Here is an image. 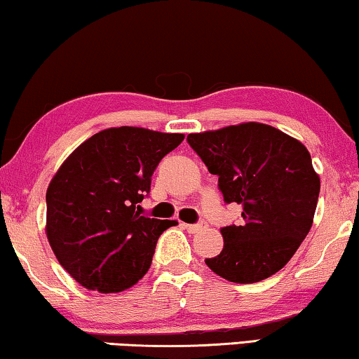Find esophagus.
<instances>
[{
    "label": "esophagus",
    "mask_w": 359,
    "mask_h": 359,
    "mask_svg": "<svg viewBox=\"0 0 359 359\" xmlns=\"http://www.w3.org/2000/svg\"><path fill=\"white\" fill-rule=\"evenodd\" d=\"M184 227L190 233H196V232H200V231H203V229L206 227V222L201 221V222H198V224H184Z\"/></svg>",
    "instance_id": "esophagus-1"
}]
</instances>
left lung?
Returning <instances> with one entry per match:
<instances>
[{
    "instance_id": "1",
    "label": "left lung",
    "mask_w": 359,
    "mask_h": 359,
    "mask_svg": "<svg viewBox=\"0 0 359 359\" xmlns=\"http://www.w3.org/2000/svg\"><path fill=\"white\" fill-rule=\"evenodd\" d=\"M187 140L219 177L224 201L242 205V224L221 229L224 248L205 263L235 283L276 274L313 226L320 180L306 147L259 122L190 133Z\"/></svg>"
}]
</instances>
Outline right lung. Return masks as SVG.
<instances>
[{
	"instance_id": "add662e5",
	"label": "right lung",
	"mask_w": 359,
	"mask_h": 359,
	"mask_svg": "<svg viewBox=\"0 0 359 359\" xmlns=\"http://www.w3.org/2000/svg\"><path fill=\"white\" fill-rule=\"evenodd\" d=\"M184 133L112 127L69 154L46 190V237L60 264L100 293L127 290L147 274L165 229L140 214L161 159Z\"/></svg>"
}]
</instances>
